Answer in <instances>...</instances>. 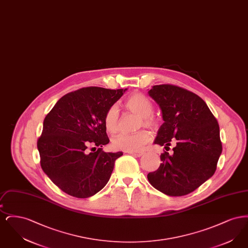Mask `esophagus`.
<instances>
[{"mask_svg":"<svg viewBox=\"0 0 248 248\" xmlns=\"http://www.w3.org/2000/svg\"><path fill=\"white\" fill-rule=\"evenodd\" d=\"M128 154H131V155H133V156H135V157H140L143 153H136V152H130Z\"/></svg>","mask_w":248,"mask_h":248,"instance_id":"obj_1","label":"esophagus"}]
</instances>
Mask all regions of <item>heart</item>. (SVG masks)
I'll return each instance as SVG.
<instances>
[{"label":"heart","instance_id":"heart-1","mask_svg":"<svg viewBox=\"0 0 248 248\" xmlns=\"http://www.w3.org/2000/svg\"><path fill=\"white\" fill-rule=\"evenodd\" d=\"M124 107L130 112L140 117V126L155 128L157 120L154 118V104L150 98L144 94H131L124 101ZM104 125L107 131L114 134L119 128V111L115 105L109 107L104 115ZM152 140V136L147 131H140L135 134H119L112 139V147L124 152H140L144 145Z\"/></svg>","mask_w":248,"mask_h":248}]
</instances>
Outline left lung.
Returning <instances> with one entry per match:
<instances>
[{"label": "left lung", "mask_w": 248, "mask_h": 248, "mask_svg": "<svg viewBox=\"0 0 248 248\" xmlns=\"http://www.w3.org/2000/svg\"><path fill=\"white\" fill-rule=\"evenodd\" d=\"M162 109L165 123L155 143L165 146L162 164L148 174L154 188L169 196L194 191L212 177L222 152L219 126L206 103L174 84L154 85L149 92ZM175 143L172 154L169 146Z\"/></svg>", "instance_id": "1"}]
</instances>
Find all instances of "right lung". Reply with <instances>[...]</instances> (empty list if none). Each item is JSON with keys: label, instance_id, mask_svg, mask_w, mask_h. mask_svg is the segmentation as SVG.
Segmentation results:
<instances>
[{"label": "right lung", "instance_id": "obj_1", "mask_svg": "<svg viewBox=\"0 0 248 248\" xmlns=\"http://www.w3.org/2000/svg\"><path fill=\"white\" fill-rule=\"evenodd\" d=\"M126 89L89 86L62 96L44 121L37 140L40 164L59 189L88 198L105 187L115 161L123 155L105 153L104 115ZM91 146L95 152H88Z\"/></svg>", "mask_w": 248, "mask_h": 248}]
</instances>
